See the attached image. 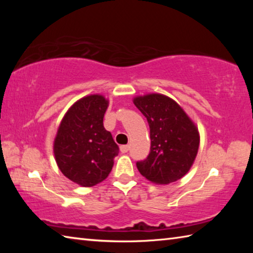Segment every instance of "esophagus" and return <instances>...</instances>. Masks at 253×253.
Here are the masks:
<instances>
[{
  "label": "esophagus",
  "mask_w": 253,
  "mask_h": 253,
  "mask_svg": "<svg viewBox=\"0 0 253 253\" xmlns=\"http://www.w3.org/2000/svg\"><path fill=\"white\" fill-rule=\"evenodd\" d=\"M128 151H129V146H128V145H123V146H121L122 153H127Z\"/></svg>",
  "instance_id": "obj_1"
}]
</instances>
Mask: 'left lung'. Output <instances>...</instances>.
I'll return each instance as SVG.
<instances>
[{
  "instance_id": "1",
  "label": "left lung",
  "mask_w": 253,
  "mask_h": 253,
  "mask_svg": "<svg viewBox=\"0 0 253 253\" xmlns=\"http://www.w3.org/2000/svg\"><path fill=\"white\" fill-rule=\"evenodd\" d=\"M134 104L146 117L151 134L149 154L136 163L139 173L156 184L182 178L198 154V128L176 102L160 93L137 97Z\"/></svg>"
}]
</instances>
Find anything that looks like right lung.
<instances>
[{"label": "right lung", "mask_w": 253, "mask_h": 253, "mask_svg": "<svg viewBox=\"0 0 253 253\" xmlns=\"http://www.w3.org/2000/svg\"><path fill=\"white\" fill-rule=\"evenodd\" d=\"M108 101L84 97L63 117L54 139V156L62 174L81 186H93L108 176L119 147L104 127Z\"/></svg>", "instance_id": "obj_1"}]
</instances>
